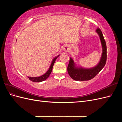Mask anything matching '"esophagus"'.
I'll return each mask as SVG.
<instances>
[{"instance_id": "1", "label": "esophagus", "mask_w": 122, "mask_h": 122, "mask_svg": "<svg viewBox=\"0 0 122 122\" xmlns=\"http://www.w3.org/2000/svg\"><path fill=\"white\" fill-rule=\"evenodd\" d=\"M64 50L65 51H69V47H68V46H65V47H64Z\"/></svg>"}]
</instances>
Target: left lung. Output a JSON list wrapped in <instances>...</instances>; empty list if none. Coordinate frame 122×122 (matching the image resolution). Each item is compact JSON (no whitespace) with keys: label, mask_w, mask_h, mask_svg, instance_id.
<instances>
[{"label":"left lung","mask_w":122,"mask_h":122,"mask_svg":"<svg viewBox=\"0 0 122 122\" xmlns=\"http://www.w3.org/2000/svg\"><path fill=\"white\" fill-rule=\"evenodd\" d=\"M96 31L99 36L102 47V53L100 60L98 64L95 67L91 68H85L81 66H77L73 58L70 57L67 70L70 76L74 80L82 81L91 80L96 76L105 65L107 59V48L105 41L100 29L98 28Z\"/></svg>","instance_id":"obj_1"}]
</instances>
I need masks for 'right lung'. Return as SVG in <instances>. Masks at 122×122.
<instances>
[{"label":"right lung","instance_id":"1","mask_svg":"<svg viewBox=\"0 0 122 122\" xmlns=\"http://www.w3.org/2000/svg\"><path fill=\"white\" fill-rule=\"evenodd\" d=\"M59 56H60V55H57V56L55 57L53 59L52 61H51V65L50 66V67H49L48 70V71L45 74H43L42 76H38V77H27L29 78V79L31 80V81L35 82H40L43 81L47 79L48 78L49 75H50L51 72H52V68H53L54 62Z\"/></svg>","mask_w":122,"mask_h":122}]
</instances>
